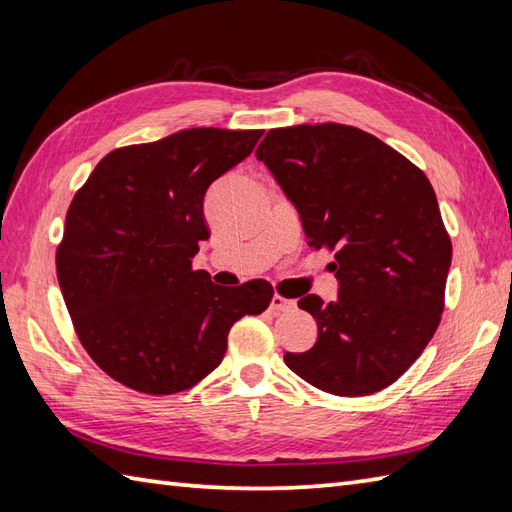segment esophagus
<instances>
[{
  "instance_id": "obj_1",
  "label": "esophagus",
  "mask_w": 512,
  "mask_h": 512,
  "mask_svg": "<svg viewBox=\"0 0 512 512\" xmlns=\"http://www.w3.org/2000/svg\"><path fill=\"white\" fill-rule=\"evenodd\" d=\"M292 308H295V301H290L281 295H273V301H270V310L273 312H288Z\"/></svg>"
}]
</instances>
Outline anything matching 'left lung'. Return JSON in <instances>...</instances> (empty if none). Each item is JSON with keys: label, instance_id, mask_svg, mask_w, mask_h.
I'll return each instance as SVG.
<instances>
[{"label": "left lung", "instance_id": "8db88e82", "mask_svg": "<svg viewBox=\"0 0 512 512\" xmlns=\"http://www.w3.org/2000/svg\"><path fill=\"white\" fill-rule=\"evenodd\" d=\"M295 204L312 248L334 250L339 297L299 299L319 328L284 356L306 383L367 396L394 383L436 334L451 239L427 176L358 127L270 129L255 151Z\"/></svg>", "mask_w": 512, "mask_h": 512}]
</instances>
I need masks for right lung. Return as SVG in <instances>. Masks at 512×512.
<instances>
[{
    "instance_id": "obj_1",
    "label": "right lung",
    "mask_w": 512,
    "mask_h": 512,
    "mask_svg": "<svg viewBox=\"0 0 512 512\" xmlns=\"http://www.w3.org/2000/svg\"><path fill=\"white\" fill-rule=\"evenodd\" d=\"M262 134L193 127L114 149L76 191L57 248L61 295L85 352L121 385L151 396L193 387L222 363L233 323L268 308L264 279L224 288L191 270L211 235L206 189Z\"/></svg>"
}]
</instances>
